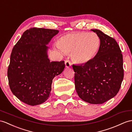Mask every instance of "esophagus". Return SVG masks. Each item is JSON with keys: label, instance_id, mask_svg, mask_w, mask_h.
I'll use <instances>...</instances> for the list:
<instances>
[{"label": "esophagus", "instance_id": "esophagus-1", "mask_svg": "<svg viewBox=\"0 0 132 132\" xmlns=\"http://www.w3.org/2000/svg\"><path fill=\"white\" fill-rule=\"evenodd\" d=\"M65 65L67 68H69L71 66V63L69 60H65Z\"/></svg>", "mask_w": 132, "mask_h": 132}]
</instances>
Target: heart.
<instances>
[{
	"label": "heart",
	"mask_w": 132,
	"mask_h": 132,
	"mask_svg": "<svg viewBox=\"0 0 132 132\" xmlns=\"http://www.w3.org/2000/svg\"><path fill=\"white\" fill-rule=\"evenodd\" d=\"M57 46L66 54L72 53V59L78 64H86L97 54L100 39L95 32H76L61 37Z\"/></svg>",
	"instance_id": "1"
}]
</instances>
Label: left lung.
<instances>
[{
  "mask_svg": "<svg viewBox=\"0 0 132 132\" xmlns=\"http://www.w3.org/2000/svg\"><path fill=\"white\" fill-rule=\"evenodd\" d=\"M100 39L97 54L90 62L72 65L79 97L89 104H100L117 95L124 78L123 55L114 38L92 30Z\"/></svg>",
  "mask_w": 132,
  "mask_h": 132,
  "instance_id": "obj_1",
  "label": "left lung"
}]
</instances>
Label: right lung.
<instances>
[{
	"mask_svg": "<svg viewBox=\"0 0 132 132\" xmlns=\"http://www.w3.org/2000/svg\"><path fill=\"white\" fill-rule=\"evenodd\" d=\"M59 31L31 28L24 32L12 51L7 75L16 97L29 105H39L51 95V84L65 68L64 61L48 59L46 45Z\"/></svg>",
	"mask_w": 132,
	"mask_h": 132,
	"instance_id": "obj_1",
	"label": "right lung"
}]
</instances>
